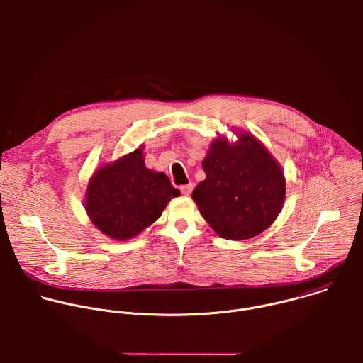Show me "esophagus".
I'll use <instances>...</instances> for the list:
<instances>
[{"label":"esophagus","mask_w":363,"mask_h":363,"mask_svg":"<svg viewBox=\"0 0 363 363\" xmlns=\"http://www.w3.org/2000/svg\"><path fill=\"white\" fill-rule=\"evenodd\" d=\"M192 188H194V184H186V185L181 186V191L184 195H189L192 192Z\"/></svg>","instance_id":"esophagus-1"}]
</instances>
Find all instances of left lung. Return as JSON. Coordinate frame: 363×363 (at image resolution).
Here are the masks:
<instances>
[{
	"instance_id": "1",
	"label": "left lung",
	"mask_w": 363,
	"mask_h": 363,
	"mask_svg": "<svg viewBox=\"0 0 363 363\" xmlns=\"http://www.w3.org/2000/svg\"><path fill=\"white\" fill-rule=\"evenodd\" d=\"M233 130V129H231ZM237 140L216 138L202 168L206 178L192 199L223 238L241 241L267 230L281 213L286 178L281 165L252 133L237 129Z\"/></svg>"
}]
</instances>
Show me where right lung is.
Wrapping results in <instances>:
<instances>
[{
  "mask_svg": "<svg viewBox=\"0 0 363 363\" xmlns=\"http://www.w3.org/2000/svg\"><path fill=\"white\" fill-rule=\"evenodd\" d=\"M179 195L164 172L145 167L140 145L93 172L84 192V208L99 231L128 241L157 221L168 202Z\"/></svg>",
  "mask_w": 363,
  "mask_h": 363,
  "instance_id": "1",
  "label": "right lung"
}]
</instances>
